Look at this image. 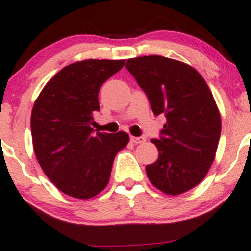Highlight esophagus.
<instances>
[{"instance_id":"obj_1","label":"esophagus","mask_w":251,"mask_h":251,"mask_svg":"<svg viewBox=\"0 0 251 251\" xmlns=\"http://www.w3.org/2000/svg\"><path fill=\"white\" fill-rule=\"evenodd\" d=\"M131 142L133 144H142L145 142V138L144 137H131Z\"/></svg>"}]
</instances>
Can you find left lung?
I'll return each instance as SVG.
<instances>
[{"mask_svg": "<svg viewBox=\"0 0 251 251\" xmlns=\"http://www.w3.org/2000/svg\"><path fill=\"white\" fill-rule=\"evenodd\" d=\"M126 68L147 94L153 114L167 118L161 138L151 139L158 158L145 167L149 180L169 195L194 188L213 163L222 131L207 83L191 65L156 54L128 59Z\"/></svg>", "mask_w": 251, "mask_h": 251, "instance_id": "8db88e82", "label": "left lung"}]
</instances>
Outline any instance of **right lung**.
Returning a JSON list of instances; mask_svg holds the SVG:
<instances>
[{"label": "right lung", "instance_id": "1", "mask_svg": "<svg viewBox=\"0 0 251 251\" xmlns=\"http://www.w3.org/2000/svg\"><path fill=\"white\" fill-rule=\"evenodd\" d=\"M125 60L85 59L69 64L46 83L33 104L32 142L41 169L69 197L90 199L106 188L115 155L127 145L126 132L90 127L100 109L99 90Z\"/></svg>", "mask_w": 251, "mask_h": 251}]
</instances>
